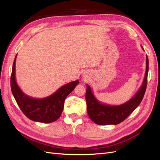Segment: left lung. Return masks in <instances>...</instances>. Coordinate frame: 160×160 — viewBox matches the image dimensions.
<instances>
[{
	"mask_svg": "<svg viewBox=\"0 0 160 160\" xmlns=\"http://www.w3.org/2000/svg\"><path fill=\"white\" fill-rule=\"evenodd\" d=\"M148 69L149 62L146 55V71L142 87L132 99L119 105L113 106L100 103L95 98L90 87L87 85L85 99L89 118L98 125H117L122 122L142 102L147 88Z\"/></svg>",
	"mask_w": 160,
	"mask_h": 160,
	"instance_id": "8db88e82",
	"label": "left lung"
}]
</instances>
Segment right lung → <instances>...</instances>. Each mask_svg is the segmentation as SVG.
<instances>
[{"mask_svg": "<svg viewBox=\"0 0 160 160\" xmlns=\"http://www.w3.org/2000/svg\"><path fill=\"white\" fill-rule=\"evenodd\" d=\"M16 57L11 77L12 93L22 113L31 120L41 123H52L60 118L66 98L79 84L78 80L70 82L51 95L42 99L32 98L25 95L18 86L15 79Z\"/></svg>", "mask_w": 160, "mask_h": 160, "instance_id": "obj_1", "label": "right lung"}]
</instances>
